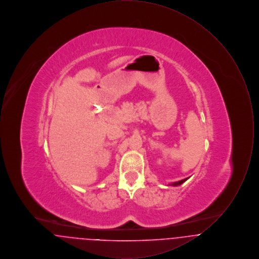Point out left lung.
I'll return each instance as SVG.
<instances>
[{"mask_svg": "<svg viewBox=\"0 0 259 259\" xmlns=\"http://www.w3.org/2000/svg\"><path fill=\"white\" fill-rule=\"evenodd\" d=\"M186 180H188V178H186L185 180H182V181H179V182H176V183H172L170 185H174V186H177V185H181L182 184H184Z\"/></svg>", "mask_w": 259, "mask_h": 259, "instance_id": "obj_1", "label": "left lung"}]
</instances>
